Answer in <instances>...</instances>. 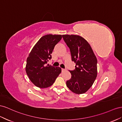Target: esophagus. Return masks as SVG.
<instances>
[{"label":"esophagus","mask_w":122,"mask_h":122,"mask_svg":"<svg viewBox=\"0 0 122 122\" xmlns=\"http://www.w3.org/2000/svg\"><path fill=\"white\" fill-rule=\"evenodd\" d=\"M61 70H62V72H63V71H66L65 69H64V68H62V69H61Z\"/></svg>","instance_id":"esophagus-1"}]
</instances>
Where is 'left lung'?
<instances>
[{
    "label": "left lung",
    "instance_id": "obj_1",
    "mask_svg": "<svg viewBox=\"0 0 122 122\" xmlns=\"http://www.w3.org/2000/svg\"><path fill=\"white\" fill-rule=\"evenodd\" d=\"M62 37L70 50L75 69L69 71L71 79L66 81L67 87L76 94L86 92L91 87L97 76V59L86 40L78 35H64Z\"/></svg>",
    "mask_w": 122,
    "mask_h": 122
}]
</instances>
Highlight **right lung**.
Here are the masks:
<instances>
[{
  "label": "right lung",
  "instance_id": "right-lung-1",
  "mask_svg": "<svg viewBox=\"0 0 122 122\" xmlns=\"http://www.w3.org/2000/svg\"><path fill=\"white\" fill-rule=\"evenodd\" d=\"M61 39V35L42 37L27 58L26 72L31 82L38 87L46 88L53 85L61 72L60 67L47 65L55 46Z\"/></svg>",
  "mask_w": 122,
  "mask_h": 122
}]
</instances>
